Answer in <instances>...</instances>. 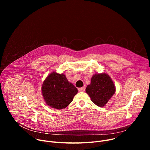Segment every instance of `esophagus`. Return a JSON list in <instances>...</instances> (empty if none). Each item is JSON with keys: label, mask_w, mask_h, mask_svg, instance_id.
Instances as JSON below:
<instances>
[{"label": "esophagus", "mask_w": 150, "mask_h": 150, "mask_svg": "<svg viewBox=\"0 0 150 150\" xmlns=\"http://www.w3.org/2000/svg\"><path fill=\"white\" fill-rule=\"evenodd\" d=\"M85 90V87H81V88H78V91H80V92H83Z\"/></svg>", "instance_id": "34e87169"}]
</instances>
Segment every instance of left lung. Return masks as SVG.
<instances>
[{"label": "left lung", "mask_w": 150, "mask_h": 150, "mask_svg": "<svg viewBox=\"0 0 150 150\" xmlns=\"http://www.w3.org/2000/svg\"><path fill=\"white\" fill-rule=\"evenodd\" d=\"M91 101L99 107H104L116 91L112 78L105 73L96 74L91 79V83L85 89Z\"/></svg>", "instance_id": "1"}]
</instances>
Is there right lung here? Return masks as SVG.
<instances>
[{
  "label": "right lung",
  "instance_id": "add662e5",
  "mask_svg": "<svg viewBox=\"0 0 150 150\" xmlns=\"http://www.w3.org/2000/svg\"><path fill=\"white\" fill-rule=\"evenodd\" d=\"M41 92L47 105L60 110L66 108L72 101L78 90L63 74L53 72L42 83Z\"/></svg>",
  "mask_w": 150,
  "mask_h": 150
}]
</instances>
